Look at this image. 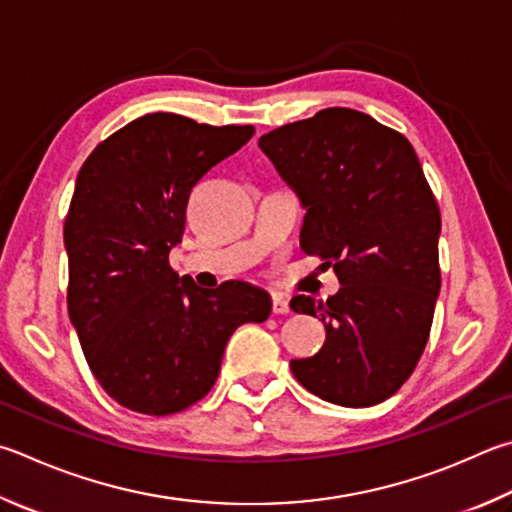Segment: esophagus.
I'll return each instance as SVG.
<instances>
[{
	"instance_id": "34e87169",
	"label": "esophagus",
	"mask_w": 512,
	"mask_h": 512,
	"mask_svg": "<svg viewBox=\"0 0 512 512\" xmlns=\"http://www.w3.org/2000/svg\"><path fill=\"white\" fill-rule=\"evenodd\" d=\"M273 313H277V315L291 313V300H288V295L273 293Z\"/></svg>"
}]
</instances>
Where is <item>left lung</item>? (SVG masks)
<instances>
[{
    "label": "left lung",
    "mask_w": 512,
    "mask_h": 512,
    "mask_svg": "<svg viewBox=\"0 0 512 512\" xmlns=\"http://www.w3.org/2000/svg\"><path fill=\"white\" fill-rule=\"evenodd\" d=\"M259 147L306 208L302 250L342 284L327 302L291 300L327 329L315 356L291 360L293 376L322 401L383 403L412 376L441 291V212L414 147L347 107L277 127Z\"/></svg>",
    "instance_id": "left-lung-1"
}]
</instances>
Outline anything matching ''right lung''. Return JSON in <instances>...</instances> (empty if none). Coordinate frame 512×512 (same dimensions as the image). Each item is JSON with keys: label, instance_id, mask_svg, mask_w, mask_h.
Returning <instances> with one entry per match:
<instances>
[{"label": "right lung", "instance_id": "1", "mask_svg": "<svg viewBox=\"0 0 512 512\" xmlns=\"http://www.w3.org/2000/svg\"><path fill=\"white\" fill-rule=\"evenodd\" d=\"M253 134L156 111L80 167L64 221L69 318L91 374L127 410H188L215 385L235 329L271 315L262 288L230 280L203 291L170 266L192 188Z\"/></svg>", "mask_w": 512, "mask_h": 512}]
</instances>
